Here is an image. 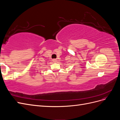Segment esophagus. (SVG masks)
<instances>
[{"instance_id": "obj_1", "label": "esophagus", "mask_w": 120, "mask_h": 120, "mask_svg": "<svg viewBox=\"0 0 120 120\" xmlns=\"http://www.w3.org/2000/svg\"><path fill=\"white\" fill-rule=\"evenodd\" d=\"M52 60H53V62H56V59H53Z\"/></svg>"}]
</instances>
